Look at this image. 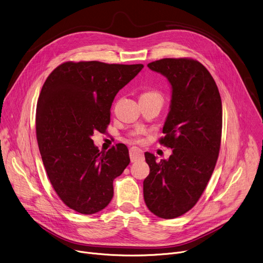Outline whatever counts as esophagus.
<instances>
[{
  "instance_id": "esophagus-1",
  "label": "esophagus",
  "mask_w": 263,
  "mask_h": 263,
  "mask_svg": "<svg viewBox=\"0 0 263 263\" xmlns=\"http://www.w3.org/2000/svg\"><path fill=\"white\" fill-rule=\"evenodd\" d=\"M143 152L142 149L138 148V147H131L130 148V159L132 162H136V161H140L143 160Z\"/></svg>"
}]
</instances>
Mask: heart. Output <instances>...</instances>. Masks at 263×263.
<instances>
[{
    "label": "heart",
    "instance_id": "heart-1",
    "mask_svg": "<svg viewBox=\"0 0 263 263\" xmlns=\"http://www.w3.org/2000/svg\"><path fill=\"white\" fill-rule=\"evenodd\" d=\"M140 98H154V99H159L161 100V96L157 92V91H154V90H148V91H144L143 93H141ZM143 132L142 131H139V132H135L131 135L130 139L134 142H142L143 141Z\"/></svg>",
    "mask_w": 263,
    "mask_h": 263
}]
</instances>
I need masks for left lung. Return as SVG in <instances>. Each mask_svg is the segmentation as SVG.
Returning <instances> with one entry per match:
<instances>
[{
    "label": "left lung",
    "mask_w": 263,
    "mask_h": 263,
    "mask_svg": "<svg viewBox=\"0 0 263 263\" xmlns=\"http://www.w3.org/2000/svg\"><path fill=\"white\" fill-rule=\"evenodd\" d=\"M165 76L173 89L171 110L160 144L173 148L168 160L144 153L149 174L143 181L148 210L175 218L199 201L219 154L222 109L218 88L208 69L192 58H163L148 63Z\"/></svg>",
    "instance_id": "left-lung-1"
}]
</instances>
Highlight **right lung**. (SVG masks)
Wrapping results in <instances>:
<instances>
[{"label":"right lung","mask_w":263,"mask_h":263,"mask_svg":"<svg viewBox=\"0 0 263 263\" xmlns=\"http://www.w3.org/2000/svg\"><path fill=\"white\" fill-rule=\"evenodd\" d=\"M142 67L66 61L43 85L36 107L37 143L54 191L74 211L104 209L114 197V180L130 163L124 143L100 152L91 136L106 131L115 97Z\"/></svg>","instance_id":"1"}]
</instances>
